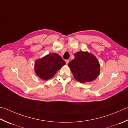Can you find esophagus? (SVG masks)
<instances>
[{
    "mask_svg": "<svg viewBox=\"0 0 128 128\" xmlns=\"http://www.w3.org/2000/svg\"><path fill=\"white\" fill-rule=\"evenodd\" d=\"M66 64H68L69 63V60H66Z\"/></svg>",
    "mask_w": 128,
    "mask_h": 128,
    "instance_id": "obj_1",
    "label": "esophagus"
}]
</instances>
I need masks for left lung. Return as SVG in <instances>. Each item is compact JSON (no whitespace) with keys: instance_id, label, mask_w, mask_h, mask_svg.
Returning <instances> with one entry per match:
<instances>
[{"instance_id":"8db88e82","label":"left lung","mask_w":128,"mask_h":128,"mask_svg":"<svg viewBox=\"0 0 128 128\" xmlns=\"http://www.w3.org/2000/svg\"><path fill=\"white\" fill-rule=\"evenodd\" d=\"M74 59L68 66L75 79L82 83L90 82L98 76L100 66L98 60L88 52H78L74 54Z\"/></svg>"}]
</instances>
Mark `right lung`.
<instances>
[{"instance_id": "1", "label": "right lung", "mask_w": 128, "mask_h": 128, "mask_svg": "<svg viewBox=\"0 0 128 128\" xmlns=\"http://www.w3.org/2000/svg\"><path fill=\"white\" fill-rule=\"evenodd\" d=\"M65 64L66 62L59 54L51 53L37 59L34 64V70L39 78L46 80L53 77Z\"/></svg>"}]
</instances>
